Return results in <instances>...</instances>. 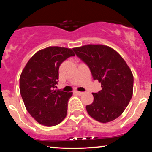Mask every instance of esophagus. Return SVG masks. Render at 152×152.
<instances>
[{
  "mask_svg": "<svg viewBox=\"0 0 152 152\" xmlns=\"http://www.w3.org/2000/svg\"><path fill=\"white\" fill-rule=\"evenodd\" d=\"M75 93L76 94H77L78 95H82L84 94V92H80V91H75Z\"/></svg>",
  "mask_w": 152,
  "mask_h": 152,
  "instance_id": "obj_1",
  "label": "esophagus"
}]
</instances>
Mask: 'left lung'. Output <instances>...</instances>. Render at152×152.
Wrapping results in <instances>:
<instances>
[{
	"label": "left lung",
	"instance_id": "obj_1",
	"mask_svg": "<svg viewBox=\"0 0 152 152\" xmlns=\"http://www.w3.org/2000/svg\"><path fill=\"white\" fill-rule=\"evenodd\" d=\"M72 50L88 66L93 79L101 83L102 90L93 93V103L86 107L88 115L102 123L113 121L132 97V70L120 54L107 45L88 44Z\"/></svg>",
	"mask_w": 152,
	"mask_h": 152
}]
</instances>
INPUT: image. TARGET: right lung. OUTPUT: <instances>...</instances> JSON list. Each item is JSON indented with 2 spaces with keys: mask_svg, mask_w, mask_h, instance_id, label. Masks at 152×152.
I'll list each match as a JSON object with an SVG mask.
<instances>
[{
  "mask_svg": "<svg viewBox=\"0 0 152 152\" xmlns=\"http://www.w3.org/2000/svg\"><path fill=\"white\" fill-rule=\"evenodd\" d=\"M75 55L67 48H45L29 59L20 74V93L24 104L31 116L42 125H57L67 115L68 101L72 92L54 88L61 64Z\"/></svg>",
  "mask_w": 152,
  "mask_h": 152,
  "instance_id": "add662e5",
  "label": "right lung"
}]
</instances>
